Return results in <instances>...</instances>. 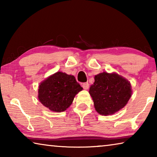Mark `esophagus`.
I'll return each mask as SVG.
<instances>
[{
	"label": "esophagus",
	"mask_w": 157,
	"mask_h": 157,
	"mask_svg": "<svg viewBox=\"0 0 157 157\" xmlns=\"http://www.w3.org/2000/svg\"><path fill=\"white\" fill-rule=\"evenodd\" d=\"M82 87H83L84 89H88L89 87V84L88 82H85V83L82 84Z\"/></svg>",
	"instance_id": "34e87169"
}]
</instances>
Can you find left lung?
I'll return each mask as SVG.
<instances>
[{"instance_id":"1","label":"left lung","mask_w":157,"mask_h":157,"mask_svg":"<svg viewBox=\"0 0 157 157\" xmlns=\"http://www.w3.org/2000/svg\"><path fill=\"white\" fill-rule=\"evenodd\" d=\"M89 94L98 113L111 115L127 105L132 95L131 84L118 74L103 72L95 76Z\"/></svg>"}]
</instances>
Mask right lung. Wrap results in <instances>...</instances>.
Listing matches in <instances>:
<instances>
[{
  "instance_id": "add662e5",
  "label": "right lung",
  "mask_w": 157,
  "mask_h": 157,
  "mask_svg": "<svg viewBox=\"0 0 157 157\" xmlns=\"http://www.w3.org/2000/svg\"><path fill=\"white\" fill-rule=\"evenodd\" d=\"M82 90L73 75L57 72L39 85L38 98L50 110L62 112L70 107L75 95Z\"/></svg>"
}]
</instances>
